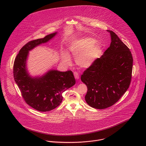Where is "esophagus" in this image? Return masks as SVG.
<instances>
[{
	"label": "esophagus",
	"mask_w": 146,
	"mask_h": 146,
	"mask_svg": "<svg viewBox=\"0 0 146 146\" xmlns=\"http://www.w3.org/2000/svg\"><path fill=\"white\" fill-rule=\"evenodd\" d=\"M74 77H75L76 79H77V80L79 79L80 77H79V74H78V73L77 72H74Z\"/></svg>",
	"instance_id": "obj_1"
}]
</instances>
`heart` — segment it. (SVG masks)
Segmentation results:
<instances>
[{
    "instance_id": "heart-1",
    "label": "heart",
    "mask_w": 146,
    "mask_h": 146,
    "mask_svg": "<svg viewBox=\"0 0 146 146\" xmlns=\"http://www.w3.org/2000/svg\"><path fill=\"white\" fill-rule=\"evenodd\" d=\"M92 37H82L72 42L69 46V50L76 58L77 64L81 68L90 66L101 56L103 50L101 44ZM62 61L70 64L71 59L67 52L61 54Z\"/></svg>"
}]
</instances>
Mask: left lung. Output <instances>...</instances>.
I'll return each mask as SVG.
<instances>
[{
  "mask_svg": "<svg viewBox=\"0 0 146 146\" xmlns=\"http://www.w3.org/2000/svg\"><path fill=\"white\" fill-rule=\"evenodd\" d=\"M111 44L103 55L81 75L88 88L86 103L91 107L104 109L115 104L129 88L133 59L129 48L112 31Z\"/></svg>",
  "mask_w": 146,
  "mask_h": 146,
  "instance_id": "1",
  "label": "left lung"
}]
</instances>
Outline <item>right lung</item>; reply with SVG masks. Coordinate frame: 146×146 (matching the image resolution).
<instances>
[{"label": "right lung", "mask_w": 146, "mask_h": 146, "mask_svg": "<svg viewBox=\"0 0 146 146\" xmlns=\"http://www.w3.org/2000/svg\"><path fill=\"white\" fill-rule=\"evenodd\" d=\"M57 32L42 38L32 40L24 45L15 58L13 77L25 102L35 110L45 112L56 108L62 101V94L76 84L71 70H50L41 77H32L26 68L29 51L52 39Z\"/></svg>", "instance_id": "add662e5"}]
</instances>
